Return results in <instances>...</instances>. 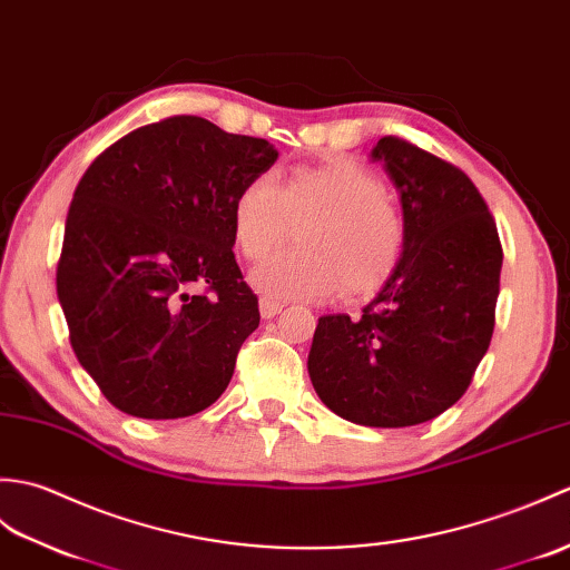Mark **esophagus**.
Instances as JSON below:
<instances>
[{
	"label": "esophagus",
	"instance_id": "obj_1",
	"mask_svg": "<svg viewBox=\"0 0 570 570\" xmlns=\"http://www.w3.org/2000/svg\"><path fill=\"white\" fill-rule=\"evenodd\" d=\"M258 309H261V317H263V320H273V317H277V314L283 312V305H281V302H275V299L261 297Z\"/></svg>",
	"mask_w": 570,
	"mask_h": 570
}]
</instances>
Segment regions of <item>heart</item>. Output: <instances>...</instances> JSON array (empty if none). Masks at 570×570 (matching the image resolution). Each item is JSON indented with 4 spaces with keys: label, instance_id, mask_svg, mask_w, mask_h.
I'll use <instances>...</instances> for the list:
<instances>
[{
    "label": "heart",
    "instance_id": "heart-1",
    "mask_svg": "<svg viewBox=\"0 0 570 570\" xmlns=\"http://www.w3.org/2000/svg\"><path fill=\"white\" fill-rule=\"evenodd\" d=\"M232 224L248 261L268 256L299 226V248L250 273L271 299H317L338 285L346 295L371 293L395 268L404 238L381 180L346 158L295 168L277 183L258 175L238 193Z\"/></svg>",
    "mask_w": 570,
    "mask_h": 570
}]
</instances>
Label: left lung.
<instances>
[{
	"label": "left lung",
	"mask_w": 570,
	"mask_h": 570,
	"mask_svg": "<svg viewBox=\"0 0 570 570\" xmlns=\"http://www.w3.org/2000/svg\"><path fill=\"white\" fill-rule=\"evenodd\" d=\"M402 205V250L361 317L324 314L307 371L334 414L414 426L456 404L490 346L502 246L471 178L385 136L371 150Z\"/></svg>",
	"instance_id": "left-lung-1"
}]
</instances>
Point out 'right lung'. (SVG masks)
<instances>
[{"label": "right lung", "instance_id": "add662e5", "mask_svg": "<svg viewBox=\"0 0 570 570\" xmlns=\"http://www.w3.org/2000/svg\"><path fill=\"white\" fill-rule=\"evenodd\" d=\"M275 160L265 138L170 117L119 138L75 187L58 299L75 356L117 410L180 420L229 385L261 322L232 250L234 202Z\"/></svg>", "mask_w": 570, "mask_h": 570}]
</instances>
